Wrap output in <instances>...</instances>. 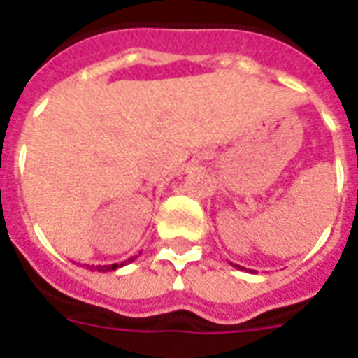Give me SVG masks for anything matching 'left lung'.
Masks as SVG:
<instances>
[{
  "label": "left lung",
  "instance_id": "left-lung-1",
  "mask_svg": "<svg viewBox=\"0 0 358 358\" xmlns=\"http://www.w3.org/2000/svg\"><path fill=\"white\" fill-rule=\"evenodd\" d=\"M231 264H233V262H231ZM234 266V268H238V270H240V266L238 264H233ZM251 271V270H250Z\"/></svg>",
  "mask_w": 358,
  "mask_h": 358
}]
</instances>
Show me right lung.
I'll return each mask as SVG.
<instances>
[{"label": "right lung", "mask_w": 358, "mask_h": 358, "mask_svg": "<svg viewBox=\"0 0 358 358\" xmlns=\"http://www.w3.org/2000/svg\"><path fill=\"white\" fill-rule=\"evenodd\" d=\"M138 255H140V253H138ZM138 255H136V257H138ZM136 257H131V259L124 260V262H120V264H108V266H90V264H85V266H87V268L90 271H113V270H116V268L127 266V264H129V262H133V260L136 259Z\"/></svg>", "instance_id": "add662e5"}]
</instances>
